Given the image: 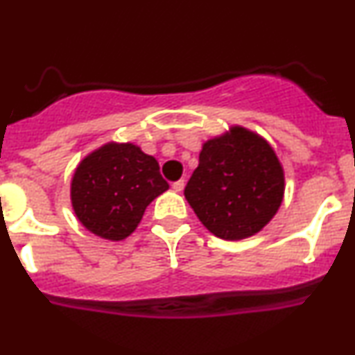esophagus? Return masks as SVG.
<instances>
[{
    "label": "esophagus",
    "mask_w": 355,
    "mask_h": 355,
    "mask_svg": "<svg viewBox=\"0 0 355 355\" xmlns=\"http://www.w3.org/2000/svg\"><path fill=\"white\" fill-rule=\"evenodd\" d=\"M183 187H185V180H178V182H173L172 183V189L175 191H182Z\"/></svg>",
    "instance_id": "1"
}]
</instances>
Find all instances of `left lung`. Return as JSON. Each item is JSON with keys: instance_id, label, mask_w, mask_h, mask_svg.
Instances as JSON below:
<instances>
[{"instance_id": "1", "label": "left lung", "mask_w": 355, "mask_h": 355, "mask_svg": "<svg viewBox=\"0 0 355 355\" xmlns=\"http://www.w3.org/2000/svg\"><path fill=\"white\" fill-rule=\"evenodd\" d=\"M284 168L267 140L242 126L202 146L185 198L215 237H252L274 218L284 198Z\"/></svg>"}]
</instances>
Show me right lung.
I'll return each mask as SVG.
<instances>
[{"label": "right lung", "mask_w": 355, "mask_h": 355, "mask_svg": "<svg viewBox=\"0 0 355 355\" xmlns=\"http://www.w3.org/2000/svg\"><path fill=\"white\" fill-rule=\"evenodd\" d=\"M168 190L152 155L133 144H110L85 157L71 180V205L81 225L107 240H123L145 209Z\"/></svg>", "instance_id": "right-lung-1"}]
</instances>
